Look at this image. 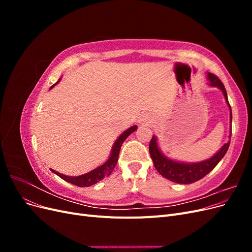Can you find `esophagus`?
<instances>
[{"mask_svg":"<svg viewBox=\"0 0 252 252\" xmlns=\"http://www.w3.org/2000/svg\"><path fill=\"white\" fill-rule=\"evenodd\" d=\"M147 121H149V119L146 118V117H142L140 119V122H142V123H147Z\"/></svg>","mask_w":252,"mask_h":252,"instance_id":"1","label":"esophagus"}]
</instances>
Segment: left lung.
Masks as SVG:
<instances>
[{
	"label": "left lung",
	"mask_w": 252,
	"mask_h": 252,
	"mask_svg": "<svg viewBox=\"0 0 252 252\" xmlns=\"http://www.w3.org/2000/svg\"><path fill=\"white\" fill-rule=\"evenodd\" d=\"M207 77H208L210 86L218 87L223 91L225 100L230 109V122H231V119H232L231 107H230L229 102H228L227 93L224 87V84L220 82V80L213 73H208ZM229 138H231V134L229 135ZM229 145H230V140L228 141L212 158L205 159V161H202L199 163L187 164V163L175 162V161H172V159H169L168 158H166L158 147L156 135H152V139L149 144V152H150V157L152 158V161H154L156 169L159 174L162 175V177L166 178L167 180H170L171 182L178 183V184H191V183H194L196 181L203 179L206 174H208L213 168H215L220 159L224 158L225 154L228 150V147H229Z\"/></svg>",
	"instance_id": "left-lung-1"
}]
</instances>
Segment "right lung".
<instances>
[{"label": "right lung", "instance_id": "right-lung-1", "mask_svg": "<svg viewBox=\"0 0 252 252\" xmlns=\"http://www.w3.org/2000/svg\"><path fill=\"white\" fill-rule=\"evenodd\" d=\"M55 85H56V84H55ZM55 85H53V86H55ZM136 128H138V127H136L135 125L131 126L130 128H128L126 131L122 133L118 138V140L116 141V143L113 144L111 155H110L109 158L107 159V162H105L103 165H101L100 167H97V168L94 169L93 171H90V172L85 173V174L79 175V177H68V175L60 173V172L53 170V169H51V171L53 173H56L57 175H59L61 179H63L66 182H69L75 186L89 187L91 185L95 184V183L100 182L105 177H109L110 173L113 171L114 167H116V165H117L122 144H123V142L128 138L129 134H131Z\"/></svg>", "mask_w": 252, "mask_h": 252}]
</instances>
